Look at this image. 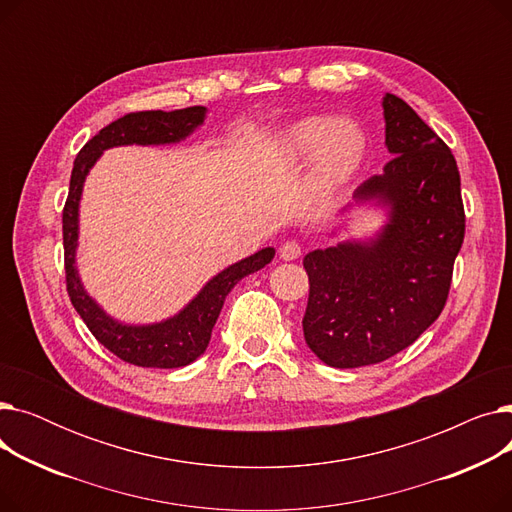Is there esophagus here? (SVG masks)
Segmentation results:
<instances>
[{"mask_svg":"<svg viewBox=\"0 0 512 512\" xmlns=\"http://www.w3.org/2000/svg\"><path fill=\"white\" fill-rule=\"evenodd\" d=\"M301 253H303V247L299 245V242H294V240H286L284 245L280 247V259H282V261H294V259H299Z\"/></svg>","mask_w":512,"mask_h":512,"instance_id":"1","label":"esophagus"}]
</instances>
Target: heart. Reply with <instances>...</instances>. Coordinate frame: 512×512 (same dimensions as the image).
<instances>
[{
  "instance_id": "obj_1",
  "label": "heart",
  "mask_w": 512,
  "mask_h": 512,
  "mask_svg": "<svg viewBox=\"0 0 512 512\" xmlns=\"http://www.w3.org/2000/svg\"><path fill=\"white\" fill-rule=\"evenodd\" d=\"M284 149L294 161L313 157V172L321 184H340L351 176L365 155V132L348 118H303L284 132Z\"/></svg>"
}]
</instances>
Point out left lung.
<instances>
[{
  "instance_id": "8db88e82",
  "label": "left lung",
  "mask_w": 512,
  "mask_h": 512,
  "mask_svg": "<svg viewBox=\"0 0 512 512\" xmlns=\"http://www.w3.org/2000/svg\"><path fill=\"white\" fill-rule=\"evenodd\" d=\"M382 107L392 159L357 186L340 213L369 205L382 209L386 222L367 238L340 240L303 259L305 342L336 369L382 363L434 324L465 236L454 155L409 103L386 93Z\"/></svg>"
}]
</instances>
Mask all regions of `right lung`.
Returning <instances> with one entry per match:
<instances>
[{
  "label": "right lung",
  "mask_w": 512,
  "mask_h": 512,
  "mask_svg": "<svg viewBox=\"0 0 512 512\" xmlns=\"http://www.w3.org/2000/svg\"><path fill=\"white\" fill-rule=\"evenodd\" d=\"M207 107L193 105L174 112H137L126 114L101 128L80 149L74 159L70 191L64 207V259L66 286L76 313L83 317L91 334L116 357L130 365L174 369L197 361L211 340V330L220 317L228 292L249 274L259 272L276 255L274 247H265L240 259L220 274H215L178 313L153 321V324H126L107 313L87 292L78 276V211L85 180L103 151L126 145H176L203 126Z\"/></svg>",
  "instance_id": "obj_1"
}]
</instances>
